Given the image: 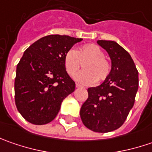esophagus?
<instances>
[{
	"label": "esophagus",
	"instance_id": "esophagus-1",
	"mask_svg": "<svg viewBox=\"0 0 152 152\" xmlns=\"http://www.w3.org/2000/svg\"><path fill=\"white\" fill-rule=\"evenodd\" d=\"M82 86L80 85H79V84H76V88H81Z\"/></svg>",
	"mask_w": 152,
	"mask_h": 152
}]
</instances>
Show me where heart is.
I'll use <instances>...</instances> for the list:
<instances>
[{
  "label": "heart",
  "instance_id": "1",
  "mask_svg": "<svg viewBox=\"0 0 152 152\" xmlns=\"http://www.w3.org/2000/svg\"><path fill=\"white\" fill-rule=\"evenodd\" d=\"M64 67L71 77L78 73L83 64L84 70L75 76V79L83 85H93L104 81L111 72V64L104 57L103 50L95 44L83 45L79 50H68L63 58Z\"/></svg>",
  "mask_w": 152,
  "mask_h": 152
}]
</instances>
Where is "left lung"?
Masks as SVG:
<instances>
[{"mask_svg": "<svg viewBox=\"0 0 152 152\" xmlns=\"http://www.w3.org/2000/svg\"><path fill=\"white\" fill-rule=\"evenodd\" d=\"M107 51L112 69L102 85L88 89V99L80 109L84 125L92 131L118 129L131 110L139 87V73L129 53L112 40H98Z\"/></svg>", "mask_w": 152, "mask_h": 152, "instance_id": "obj_1", "label": "left lung"}]
</instances>
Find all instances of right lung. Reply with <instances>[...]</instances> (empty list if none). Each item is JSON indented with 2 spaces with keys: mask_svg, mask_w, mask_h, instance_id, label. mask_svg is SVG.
I'll return each instance as SVG.
<instances>
[{
  "mask_svg": "<svg viewBox=\"0 0 152 152\" xmlns=\"http://www.w3.org/2000/svg\"><path fill=\"white\" fill-rule=\"evenodd\" d=\"M82 40L50 34L27 49L17 66L15 103L28 122L46 124L56 117L62 101L75 90V83L64 67L67 50Z\"/></svg>",
  "mask_w": 152,
  "mask_h": 152,
  "instance_id": "obj_1",
  "label": "right lung"
}]
</instances>
